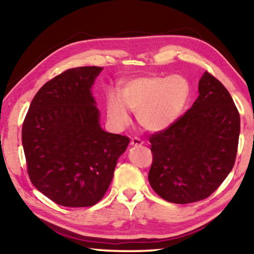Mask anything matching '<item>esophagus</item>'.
<instances>
[{"instance_id": "34e87169", "label": "esophagus", "mask_w": 254, "mask_h": 254, "mask_svg": "<svg viewBox=\"0 0 254 254\" xmlns=\"http://www.w3.org/2000/svg\"><path fill=\"white\" fill-rule=\"evenodd\" d=\"M144 142L139 137H133L131 140V145H134V147H139V145H142Z\"/></svg>"}]
</instances>
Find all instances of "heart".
Returning a JSON list of instances; mask_svg holds the SVG:
<instances>
[{
    "label": "heart",
    "instance_id": "obj_1",
    "mask_svg": "<svg viewBox=\"0 0 254 254\" xmlns=\"http://www.w3.org/2000/svg\"><path fill=\"white\" fill-rule=\"evenodd\" d=\"M122 97L112 92L106 98L111 123L119 128L131 120L130 109L145 130L161 132L174 126L186 107L190 87L183 76H149L132 79L123 86Z\"/></svg>",
    "mask_w": 254,
    "mask_h": 254
}]
</instances>
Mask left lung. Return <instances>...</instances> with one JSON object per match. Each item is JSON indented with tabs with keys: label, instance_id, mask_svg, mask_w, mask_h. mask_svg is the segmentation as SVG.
I'll use <instances>...</instances> for the list:
<instances>
[{
	"label": "left lung",
	"instance_id": "8db88e82",
	"mask_svg": "<svg viewBox=\"0 0 254 254\" xmlns=\"http://www.w3.org/2000/svg\"><path fill=\"white\" fill-rule=\"evenodd\" d=\"M199 95L174 126L150 136L152 165L149 183L175 204L207 198L233 168L240 114L220 80L205 71Z\"/></svg>",
	"mask_w": 254,
	"mask_h": 254
}]
</instances>
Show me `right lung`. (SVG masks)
<instances>
[{"instance_id":"obj_1","label":"right lung","mask_w":254,"mask_h":254,"mask_svg":"<svg viewBox=\"0 0 254 254\" xmlns=\"http://www.w3.org/2000/svg\"><path fill=\"white\" fill-rule=\"evenodd\" d=\"M102 67L67 69L42 86L22 126L30 180L56 204L87 207L105 195L130 139L103 130L92 86Z\"/></svg>"}]
</instances>
